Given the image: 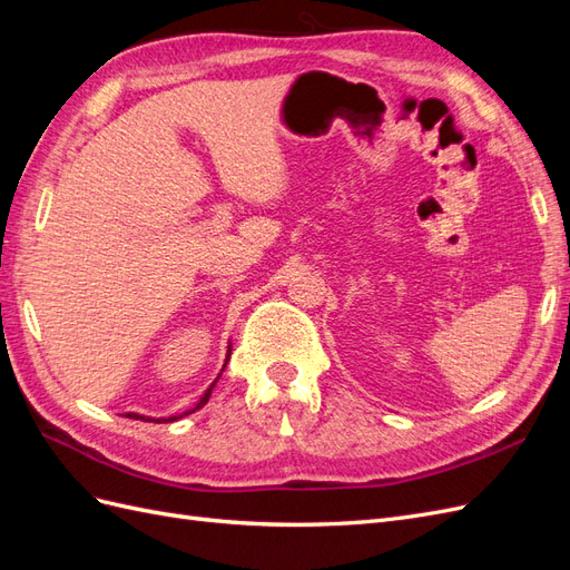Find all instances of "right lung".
<instances>
[{
	"mask_svg": "<svg viewBox=\"0 0 570 570\" xmlns=\"http://www.w3.org/2000/svg\"><path fill=\"white\" fill-rule=\"evenodd\" d=\"M228 358H230V344H228V356H226V364H228ZM226 364H223V368L220 371H226ZM218 377H220V373H218ZM218 377H216V381L209 385V387H206V392L202 394V400L193 406V409H189V411H185L183 413V416H187V413H195L197 409H202L206 402H209V396H212V390H214V385L218 383ZM126 416L128 419H135V421H157V423H170V421H178V419H183V416H168V419H149V416H142V413H126Z\"/></svg>",
	"mask_w": 570,
	"mask_h": 570,
	"instance_id": "1",
	"label": "right lung"
}]
</instances>
